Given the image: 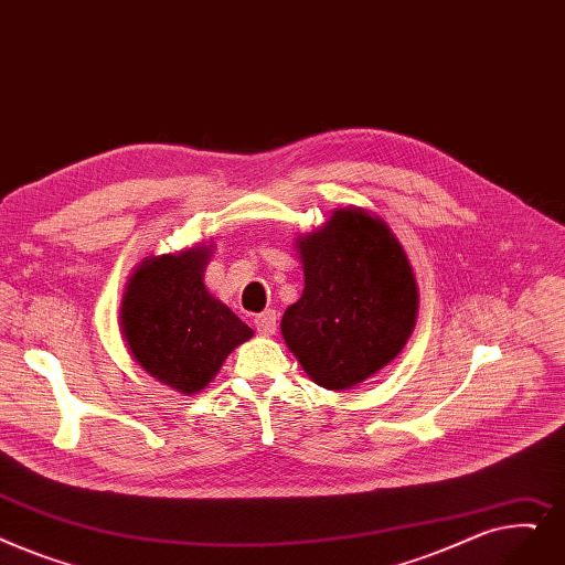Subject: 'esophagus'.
Here are the masks:
<instances>
[{
	"instance_id": "esophagus-1",
	"label": "esophagus",
	"mask_w": 565,
	"mask_h": 565,
	"mask_svg": "<svg viewBox=\"0 0 565 565\" xmlns=\"http://www.w3.org/2000/svg\"><path fill=\"white\" fill-rule=\"evenodd\" d=\"M254 326L260 334H275L277 330V311L275 309H265L254 318Z\"/></svg>"
}]
</instances>
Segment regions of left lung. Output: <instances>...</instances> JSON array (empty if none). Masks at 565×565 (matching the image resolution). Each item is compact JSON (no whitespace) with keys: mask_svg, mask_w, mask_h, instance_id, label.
Segmentation results:
<instances>
[{"mask_svg":"<svg viewBox=\"0 0 565 565\" xmlns=\"http://www.w3.org/2000/svg\"><path fill=\"white\" fill-rule=\"evenodd\" d=\"M302 298L281 318L286 347L307 376L347 390L395 360L418 311V286L397 237L360 207L298 239Z\"/></svg>","mask_w":565,"mask_h":565,"instance_id":"1","label":"left lung"}]
</instances>
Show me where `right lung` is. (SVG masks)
<instances>
[{"instance_id": "right-lung-1", "label": "right lung", "mask_w": 565, "mask_h": 565, "mask_svg": "<svg viewBox=\"0 0 565 565\" xmlns=\"http://www.w3.org/2000/svg\"><path fill=\"white\" fill-rule=\"evenodd\" d=\"M210 249L142 260L121 302V334L147 374L184 395L203 390L254 330L203 284Z\"/></svg>"}]
</instances>
